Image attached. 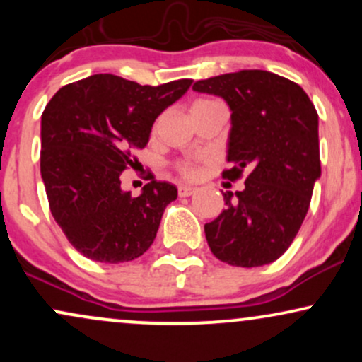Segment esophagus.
I'll return each instance as SVG.
<instances>
[{
  "mask_svg": "<svg viewBox=\"0 0 362 362\" xmlns=\"http://www.w3.org/2000/svg\"><path fill=\"white\" fill-rule=\"evenodd\" d=\"M194 194H195V187L178 185V195H180V197H190V195Z\"/></svg>",
  "mask_w": 362,
  "mask_h": 362,
  "instance_id": "obj_1",
  "label": "esophagus"
}]
</instances>
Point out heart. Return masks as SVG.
I'll list each match as a JSON object with an SVG mask.
<instances>
[{"label":"heart","instance_id":"heart-1","mask_svg":"<svg viewBox=\"0 0 362 362\" xmlns=\"http://www.w3.org/2000/svg\"><path fill=\"white\" fill-rule=\"evenodd\" d=\"M204 102H211V100H197L194 103V105H197V103H204ZM177 170L180 175H184L187 178H194L199 175V172H201V167H199L197 161L194 160H184L180 161V163H177Z\"/></svg>","mask_w":362,"mask_h":362}]
</instances>
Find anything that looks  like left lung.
Segmentation results:
<instances>
[{
	"instance_id": "8db88e82",
	"label": "left lung",
	"mask_w": 362,
	"mask_h": 362,
	"mask_svg": "<svg viewBox=\"0 0 362 362\" xmlns=\"http://www.w3.org/2000/svg\"><path fill=\"white\" fill-rule=\"evenodd\" d=\"M231 109L230 168L247 173L242 192H224L226 209L204 226L216 259L236 267L271 264L289 248L308 213L320 167L318 114L298 83L262 69H242L194 83Z\"/></svg>"
}]
</instances>
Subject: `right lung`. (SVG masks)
<instances>
[{
  "mask_svg": "<svg viewBox=\"0 0 362 362\" xmlns=\"http://www.w3.org/2000/svg\"><path fill=\"white\" fill-rule=\"evenodd\" d=\"M190 85L93 74L62 86L45 105L40 173L49 207L68 242L88 259L134 260L155 242L177 187L151 177L143 194L131 197L120 189V173L134 167L132 151L146 146L158 115Z\"/></svg>",
  "mask_w": 362,
  "mask_h": 362,
  "instance_id": "add662e5",
  "label": "right lung"
}]
</instances>
